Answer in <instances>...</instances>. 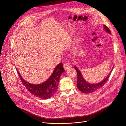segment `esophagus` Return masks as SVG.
I'll return each instance as SVG.
<instances>
[{
	"label": "esophagus",
	"instance_id": "esophagus-1",
	"mask_svg": "<svg viewBox=\"0 0 126 126\" xmlns=\"http://www.w3.org/2000/svg\"><path fill=\"white\" fill-rule=\"evenodd\" d=\"M63 67L65 70L68 69L70 67V64L69 62H65L63 65Z\"/></svg>",
	"mask_w": 126,
	"mask_h": 126
}]
</instances>
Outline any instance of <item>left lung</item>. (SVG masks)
Listing matches in <instances>:
<instances>
[{"label":"left lung","instance_id":"1","mask_svg":"<svg viewBox=\"0 0 126 126\" xmlns=\"http://www.w3.org/2000/svg\"><path fill=\"white\" fill-rule=\"evenodd\" d=\"M104 29L105 31L108 33H110L111 32L110 30L109 29V28L104 25ZM74 68H75V70L77 71V75H78V80H77V87L78 89L81 92H83V93H86V94H88V93H93V92L96 91V90H98L99 89L101 88L102 87H103L105 83L107 82V80L109 79V77H110V75L112 71V70L110 72V73H109V74L107 75V77L104 79L101 82H100L97 83H93V84H91V83H90L88 82H87L83 78L81 73L80 71L79 70V69L76 66H75L74 67Z\"/></svg>","mask_w":126,"mask_h":126}]
</instances>
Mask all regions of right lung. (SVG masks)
Segmentation results:
<instances>
[{
    "label": "right lung",
    "mask_w": 126,
    "mask_h": 126,
    "mask_svg": "<svg viewBox=\"0 0 126 126\" xmlns=\"http://www.w3.org/2000/svg\"><path fill=\"white\" fill-rule=\"evenodd\" d=\"M19 77L26 89L34 96L40 99H46L53 96L56 93L59 85L61 75L65 71L62 63H59L55 68L51 76L45 82L38 85H33L25 81L16 69Z\"/></svg>",
    "instance_id": "obj_1"
}]
</instances>
